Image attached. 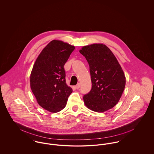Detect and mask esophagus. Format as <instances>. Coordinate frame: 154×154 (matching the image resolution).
<instances>
[{
	"instance_id": "obj_1",
	"label": "esophagus",
	"mask_w": 154,
	"mask_h": 154,
	"mask_svg": "<svg viewBox=\"0 0 154 154\" xmlns=\"http://www.w3.org/2000/svg\"><path fill=\"white\" fill-rule=\"evenodd\" d=\"M80 87H81V85H80L79 83H78V84L75 86V88H76L77 89H79Z\"/></svg>"
}]
</instances>
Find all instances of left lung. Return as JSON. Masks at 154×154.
Returning <instances> with one entry per match:
<instances>
[{"mask_svg":"<svg viewBox=\"0 0 154 154\" xmlns=\"http://www.w3.org/2000/svg\"><path fill=\"white\" fill-rule=\"evenodd\" d=\"M89 66L92 88L84 95L89 109L104 112L114 107L123 94L126 78L116 57L106 45L93 44L79 50Z\"/></svg>","mask_w":154,"mask_h":154,"instance_id":"1","label":"left lung"}]
</instances>
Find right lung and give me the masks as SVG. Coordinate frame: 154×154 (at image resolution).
I'll list each match as a JSON object with an SVG mask.
<instances>
[{"label": "right lung", "instance_id": "right-lung-1", "mask_svg": "<svg viewBox=\"0 0 154 154\" xmlns=\"http://www.w3.org/2000/svg\"><path fill=\"white\" fill-rule=\"evenodd\" d=\"M75 47L59 40L47 44L38 56L30 75V86L38 104L57 112L67 104L72 89L66 84L64 65Z\"/></svg>", "mask_w": 154, "mask_h": 154}]
</instances>
